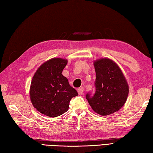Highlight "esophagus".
Masks as SVG:
<instances>
[{"instance_id": "1", "label": "esophagus", "mask_w": 153, "mask_h": 153, "mask_svg": "<svg viewBox=\"0 0 153 153\" xmlns=\"http://www.w3.org/2000/svg\"><path fill=\"white\" fill-rule=\"evenodd\" d=\"M77 92H78V94L79 95H82L83 94V92H84V88H79L78 89H77Z\"/></svg>"}]
</instances>
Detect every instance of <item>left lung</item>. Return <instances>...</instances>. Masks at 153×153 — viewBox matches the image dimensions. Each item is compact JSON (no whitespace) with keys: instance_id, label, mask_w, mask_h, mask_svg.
<instances>
[{"instance_id":"left-lung-1","label":"left lung","mask_w":153,"mask_h":153,"mask_svg":"<svg viewBox=\"0 0 153 153\" xmlns=\"http://www.w3.org/2000/svg\"><path fill=\"white\" fill-rule=\"evenodd\" d=\"M97 77L95 92H88L86 99L96 113L108 115L120 110L128 98V83L120 67L109 59L94 62Z\"/></svg>"}]
</instances>
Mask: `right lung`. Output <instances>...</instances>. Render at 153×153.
<instances>
[{
	"label": "right lung",
	"mask_w": 153,
	"mask_h": 153,
	"mask_svg": "<svg viewBox=\"0 0 153 153\" xmlns=\"http://www.w3.org/2000/svg\"><path fill=\"white\" fill-rule=\"evenodd\" d=\"M67 61L52 59L41 65L31 82L30 98L37 111L50 117L65 113L69 102L78 93L62 75Z\"/></svg>",
	"instance_id": "right-lung-1"
}]
</instances>
